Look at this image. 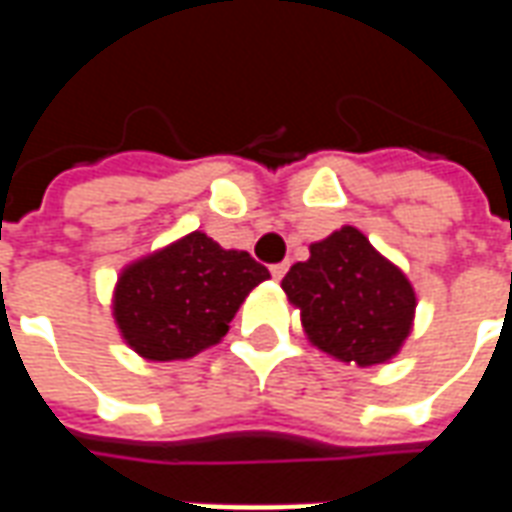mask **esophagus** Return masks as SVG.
Instances as JSON below:
<instances>
[{
  "instance_id": "34e87169",
  "label": "esophagus",
  "mask_w": 512,
  "mask_h": 512,
  "mask_svg": "<svg viewBox=\"0 0 512 512\" xmlns=\"http://www.w3.org/2000/svg\"><path fill=\"white\" fill-rule=\"evenodd\" d=\"M288 266H290V263H277V266H271V277L282 279L285 274H288Z\"/></svg>"
}]
</instances>
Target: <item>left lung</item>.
Masks as SVG:
<instances>
[{
  "instance_id": "1",
  "label": "left lung",
  "mask_w": 512,
  "mask_h": 512,
  "mask_svg": "<svg viewBox=\"0 0 512 512\" xmlns=\"http://www.w3.org/2000/svg\"><path fill=\"white\" fill-rule=\"evenodd\" d=\"M282 290L301 312L307 340L340 362L384 365L414 329V285L351 224L312 244Z\"/></svg>"
}]
</instances>
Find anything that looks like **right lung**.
Instances as JSON below:
<instances>
[{
  "mask_svg": "<svg viewBox=\"0 0 512 512\" xmlns=\"http://www.w3.org/2000/svg\"><path fill=\"white\" fill-rule=\"evenodd\" d=\"M271 277L200 230L128 263L112 296L120 337L150 362L191 359L222 340L238 307Z\"/></svg>",
  "mask_w": 512,
  "mask_h": 512,
  "instance_id": "add662e5",
  "label": "right lung"
}]
</instances>
